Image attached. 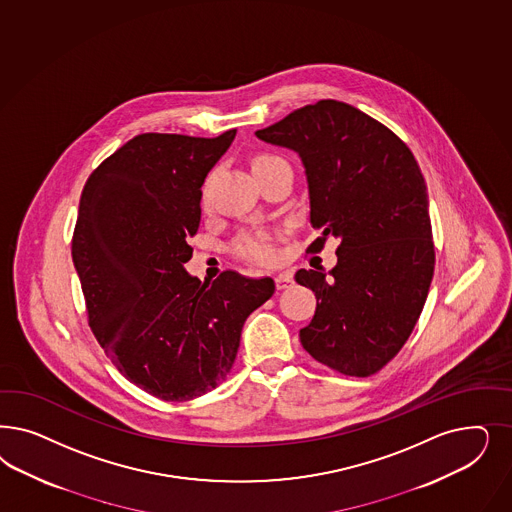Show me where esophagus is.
I'll return each instance as SVG.
<instances>
[{
	"mask_svg": "<svg viewBox=\"0 0 512 512\" xmlns=\"http://www.w3.org/2000/svg\"><path fill=\"white\" fill-rule=\"evenodd\" d=\"M294 284V279H292V273H288V271H284V273H279L277 277H275V286H277V290H284V288H290Z\"/></svg>",
	"mask_w": 512,
	"mask_h": 512,
	"instance_id": "34e87169",
	"label": "esophagus"
}]
</instances>
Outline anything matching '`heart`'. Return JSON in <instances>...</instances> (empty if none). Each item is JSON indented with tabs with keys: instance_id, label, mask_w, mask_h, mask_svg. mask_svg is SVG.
Instances as JSON below:
<instances>
[{
	"instance_id": "b5f03b06",
	"label": "heart",
	"mask_w": 512,
	"mask_h": 512,
	"mask_svg": "<svg viewBox=\"0 0 512 512\" xmlns=\"http://www.w3.org/2000/svg\"><path fill=\"white\" fill-rule=\"evenodd\" d=\"M277 160H282L279 156L273 154H260L252 160V169H258L262 165L273 164ZM233 250L239 258L254 262V264H271L277 258V248L271 239V235H267L264 231H245L237 237Z\"/></svg>"
}]
</instances>
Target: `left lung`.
Listing matches in <instances>:
<instances>
[{
  "label": "left lung",
  "instance_id": "1",
  "mask_svg": "<svg viewBox=\"0 0 512 512\" xmlns=\"http://www.w3.org/2000/svg\"><path fill=\"white\" fill-rule=\"evenodd\" d=\"M299 154L316 237L307 252L339 239L337 265L299 269L316 311L299 331L316 362L369 377L390 362L424 309L435 267L428 192L413 152L379 120L322 99L258 130Z\"/></svg>",
  "mask_w": 512,
  "mask_h": 512
}]
</instances>
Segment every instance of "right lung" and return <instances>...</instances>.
Masks as SVG:
<instances>
[{"mask_svg":"<svg viewBox=\"0 0 512 512\" xmlns=\"http://www.w3.org/2000/svg\"><path fill=\"white\" fill-rule=\"evenodd\" d=\"M235 133L135 135L84 184L71 256L88 324L116 369L164 401L215 390L248 314L275 292L269 277L224 271L201 282L184 269L201 186Z\"/></svg>","mask_w":512,"mask_h":512,"instance_id":"add662e5","label":"right lung"}]
</instances>
